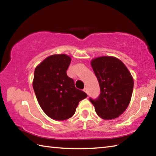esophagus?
I'll list each match as a JSON object with an SVG mask.
<instances>
[{
	"label": "esophagus",
	"mask_w": 156,
	"mask_h": 156,
	"mask_svg": "<svg viewBox=\"0 0 156 156\" xmlns=\"http://www.w3.org/2000/svg\"><path fill=\"white\" fill-rule=\"evenodd\" d=\"M83 91H84V92H85V93H87V94H88V90H87V89L86 87H85V88H84V89H83Z\"/></svg>",
	"instance_id": "34e87169"
}]
</instances>
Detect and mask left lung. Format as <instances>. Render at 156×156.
Returning <instances> with one entry per match:
<instances>
[{
  "instance_id": "left-lung-1",
  "label": "left lung",
  "mask_w": 156,
  "mask_h": 156,
  "mask_svg": "<svg viewBox=\"0 0 156 156\" xmlns=\"http://www.w3.org/2000/svg\"><path fill=\"white\" fill-rule=\"evenodd\" d=\"M91 63L100 93L97 98H89V100L102 118L114 119L125 112L130 102L133 78L123 62L115 57H99Z\"/></svg>"
}]
</instances>
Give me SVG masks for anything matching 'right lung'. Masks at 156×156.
Wrapping results in <instances>:
<instances>
[{"label":"right lung","mask_w":156,"mask_h":156,"mask_svg":"<svg viewBox=\"0 0 156 156\" xmlns=\"http://www.w3.org/2000/svg\"><path fill=\"white\" fill-rule=\"evenodd\" d=\"M71 58L65 54L52 55L37 66L33 88L42 109L52 119L65 120L74 114L78 102L87 97L75 87L67 75Z\"/></svg>","instance_id":"obj_1"}]
</instances>
